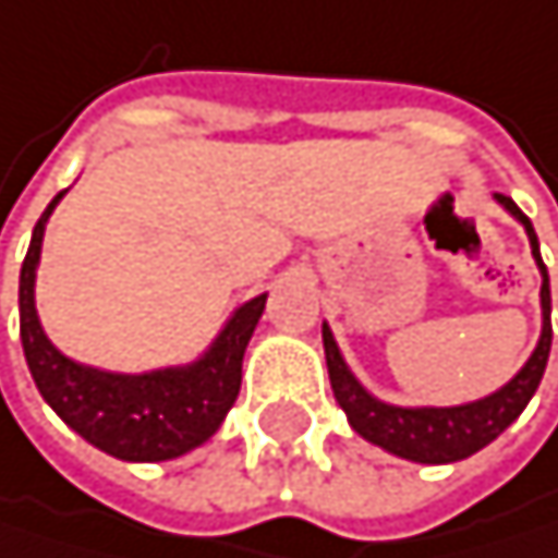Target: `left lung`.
Here are the masks:
<instances>
[{
    "instance_id": "1",
    "label": "left lung",
    "mask_w": 558,
    "mask_h": 558,
    "mask_svg": "<svg viewBox=\"0 0 558 558\" xmlns=\"http://www.w3.org/2000/svg\"><path fill=\"white\" fill-rule=\"evenodd\" d=\"M496 203L525 229L529 235V248H533V259L539 266L543 276V289H539V305H543V332L539 342L533 349V355L525 359V366L496 392L472 399L462 405H392L383 402L379 396H373L366 386L355 379V373L349 369V362L342 359L332 329L323 323V349H326V366H329V383H332V396L342 405L349 426L379 449L409 459V462H423V465H446V462H459L469 459L472 452L486 449L493 439H499L515 420L519 412L529 405V399L536 396L546 362H549V349H553V295H549V272L543 266L539 256V239L533 222L525 219V213L509 199L496 192Z\"/></svg>"
}]
</instances>
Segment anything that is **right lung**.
<instances>
[{
	"instance_id": "add662e5",
	"label": "right lung",
	"mask_w": 558,
	"mask_h": 558,
	"mask_svg": "<svg viewBox=\"0 0 558 558\" xmlns=\"http://www.w3.org/2000/svg\"><path fill=\"white\" fill-rule=\"evenodd\" d=\"M62 196L65 192H59L36 222L19 272V336L36 389L72 433L122 462H166L199 449L219 433L239 396L242 355L263 319L269 292L242 302L209 349L182 366L109 373L75 362L52 345L36 313L43 235Z\"/></svg>"
}]
</instances>
